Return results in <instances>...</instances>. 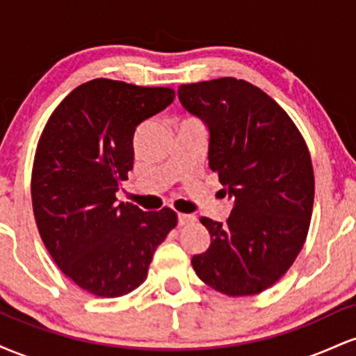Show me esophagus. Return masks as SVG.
<instances>
[{
    "instance_id": "obj_1",
    "label": "esophagus",
    "mask_w": 356,
    "mask_h": 356,
    "mask_svg": "<svg viewBox=\"0 0 356 356\" xmlns=\"http://www.w3.org/2000/svg\"><path fill=\"white\" fill-rule=\"evenodd\" d=\"M195 220V216L192 214H179L177 216V224L179 226H189V224H192Z\"/></svg>"
}]
</instances>
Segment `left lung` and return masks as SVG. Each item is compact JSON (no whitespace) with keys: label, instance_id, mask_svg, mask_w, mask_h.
<instances>
[{"label":"left lung","instance_id":"1","mask_svg":"<svg viewBox=\"0 0 356 356\" xmlns=\"http://www.w3.org/2000/svg\"><path fill=\"white\" fill-rule=\"evenodd\" d=\"M177 95L209 130V167L234 201L226 224L201 218L211 244L192 256V268L227 296L264 291L295 263L308 234L314 201L308 147L288 113L244 80L181 85Z\"/></svg>","mask_w":356,"mask_h":356}]
</instances>
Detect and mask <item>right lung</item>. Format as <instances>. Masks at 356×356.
<instances>
[{"mask_svg":"<svg viewBox=\"0 0 356 356\" xmlns=\"http://www.w3.org/2000/svg\"><path fill=\"white\" fill-rule=\"evenodd\" d=\"M174 97L172 88L97 79L65 97L44 125L31 174L36 226L56 266L92 295L138 288L177 224L169 207L144 212L115 197L134 167L137 127Z\"/></svg>","mask_w":356,"mask_h":356,"instance_id":"1","label":"right lung"}]
</instances>
